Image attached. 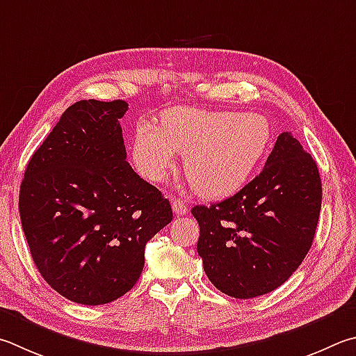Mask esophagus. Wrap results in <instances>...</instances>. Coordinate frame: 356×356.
I'll return each instance as SVG.
<instances>
[{
    "label": "esophagus",
    "mask_w": 356,
    "mask_h": 356,
    "mask_svg": "<svg viewBox=\"0 0 356 356\" xmlns=\"http://www.w3.org/2000/svg\"><path fill=\"white\" fill-rule=\"evenodd\" d=\"M171 205H172V211L176 213V215H180V216H184V215H186V213H188V209H186V204L184 202L182 199H171Z\"/></svg>",
    "instance_id": "obj_1"
}]
</instances>
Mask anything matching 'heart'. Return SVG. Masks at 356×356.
I'll return each mask as SVG.
<instances>
[{"mask_svg": "<svg viewBox=\"0 0 356 356\" xmlns=\"http://www.w3.org/2000/svg\"><path fill=\"white\" fill-rule=\"evenodd\" d=\"M269 140L263 115L177 107L163 112L159 127L140 122L132 160L141 176L159 184L176 168L179 154L186 157V177L200 196L224 197L245 184Z\"/></svg>", "mask_w": 356, "mask_h": 356, "instance_id": "1", "label": "heart"}]
</instances>
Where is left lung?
<instances>
[{"label":"left lung","mask_w":356,"mask_h":356,"mask_svg":"<svg viewBox=\"0 0 356 356\" xmlns=\"http://www.w3.org/2000/svg\"><path fill=\"white\" fill-rule=\"evenodd\" d=\"M322 202L318 165L289 132L263 171L222 202L191 209L209 280L236 299L283 285L312 248Z\"/></svg>","instance_id":"1"}]
</instances>
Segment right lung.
<instances>
[{"label": "right lung", "instance_id": "add662e5", "mask_svg": "<svg viewBox=\"0 0 356 356\" xmlns=\"http://www.w3.org/2000/svg\"><path fill=\"white\" fill-rule=\"evenodd\" d=\"M127 102L79 101L32 154L20 186L23 232L48 285L102 305L140 279L145 248L171 222L170 200L126 161Z\"/></svg>", "mask_w": 356, "mask_h": 356}]
</instances>
